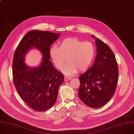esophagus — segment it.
Returning <instances> with one entry per match:
<instances>
[{
	"label": "esophagus",
	"instance_id": "obj_1",
	"mask_svg": "<svg viewBox=\"0 0 134 134\" xmlns=\"http://www.w3.org/2000/svg\"><path fill=\"white\" fill-rule=\"evenodd\" d=\"M71 77L70 76H64V81H67L68 80L71 79Z\"/></svg>",
	"mask_w": 134,
	"mask_h": 134
}]
</instances>
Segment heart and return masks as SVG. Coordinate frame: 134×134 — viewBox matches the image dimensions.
I'll return each instance as SVG.
<instances>
[{
  "label": "heart",
  "mask_w": 134,
  "mask_h": 134,
  "mask_svg": "<svg viewBox=\"0 0 134 134\" xmlns=\"http://www.w3.org/2000/svg\"><path fill=\"white\" fill-rule=\"evenodd\" d=\"M49 55L55 66L62 69L63 72L71 75L79 71L86 70L91 65L94 55L95 47L90 42H83L75 37L66 38L60 43L59 46H53L49 49Z\"/></svg>",
  "instance_id": "1"
}]
</instances>
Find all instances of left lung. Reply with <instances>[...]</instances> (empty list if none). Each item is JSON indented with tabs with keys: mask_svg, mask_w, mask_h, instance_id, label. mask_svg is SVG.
I'll list each match as a JSON object with an SVG mask.
<instances>
[{
	"mask_svg": "<svg viewBox=\"0 0 134 134\" xmlns=\"http://www.w3.org/2000/svg\"><path fill=\"white\" fill-rule=\"evenodd\" d=\"M97 54L92 66L79 77L80 99L88 106L98 108L114 96L118 80V68L111 48L96 37Z\"/></svg>",
	"mask_w": 134,
	"mask_h": 134,
	"instance_id": "1",
	"label": "left lung"
}]
</instances>
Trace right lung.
I'll return each instance as SVG.
<instances>
[{"instance_id":"add662e5","label":"right lung","mask_w":134,"mask_h":134,"mask_svg":"<svg viewBox=\"0 0 134 134\" xmlns=\"http://www.w3.org/2000/svg\"><path fill=\"white\" fill-rule=\"evenodd\" d=\"M48 31L33 30L21 39L15 52L13 62V81L21 98L30 107L38 111H46L54 104L64 76L50 61L49 47L60 36ZM36 48L43 57L40 65L31 68L25 63V54Z\"/></svg>"}]
</instances>
